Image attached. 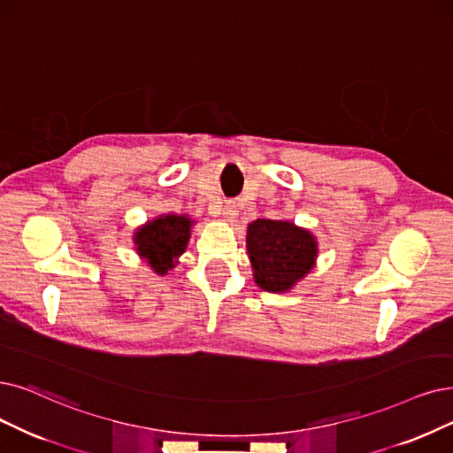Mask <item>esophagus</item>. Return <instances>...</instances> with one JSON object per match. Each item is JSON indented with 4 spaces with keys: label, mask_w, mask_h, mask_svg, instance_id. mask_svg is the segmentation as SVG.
Returning <instances> with one entry per match:
<instances>
[{
    "label": "esophagus",
    "mask_w": 453,
    "mask_h": 453,
    "mask_svg": "<svg viewBox=\"0 0 453 453\" xmlns=\"http://www.w3.org/2000/svg\"><path fill=\"white\" fill-rule=\"evenodd\" d=\"M236 215H238V206L234 204V203H228V204L223 208V217H225L226 221L232 223L234 219H236Z\"/></svg>",
    "instance_id": "1"
}]
</instances>
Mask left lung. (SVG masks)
<instances>
[{
  "mask_svg": "<svg viewBox=\"0 0 453 453\" xmlns=\"http://www.w3.org/2000/svg\"><path fill=\"white\" fill-rule=\"evenodd\" d=\"M247 250L255 280L267 292H286L314 265L312 234L288 221L257 219L247 228Z\"/></svg>",
  "mask_w": 453,
  "mask_h": 453,
  "instance_id": "obj_1",
  "label": "left lung"
}]
</instances>
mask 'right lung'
<instances>
[{
	"instance_id": "obj_1",
	"label": "right lung",
	"mask_w": 453,
	"mask_h": 453,
	"mask_svg": "<svg viewBox=\"0 0 453 453\" xmlns=\"http://www.w3.org/2000/svg\"><path fill=\"white\" fill-rule=\"evenodd\" d=\"M191 221L182 215H165L135 232L139 255L147 258L156 273L165 275L174 260L186 250Z\"/></svg>"
}]
</instances>
